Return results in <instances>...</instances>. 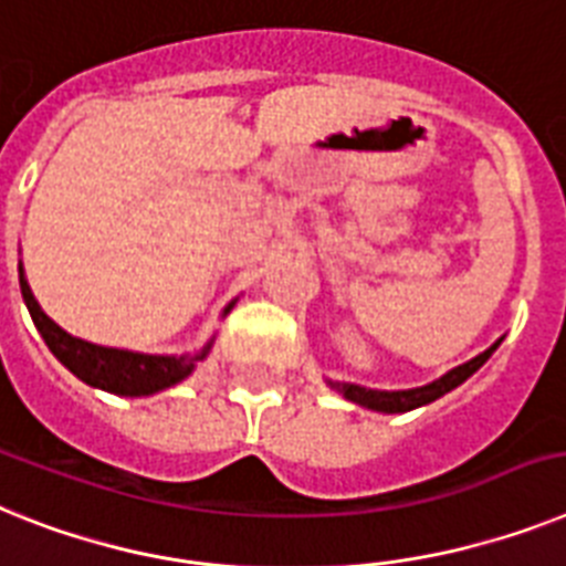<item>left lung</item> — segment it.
Listing matches in <instances>:
<instances>
[{"instance_id": "1", "label": "left lung", "mask_w": 566, "mask_h": 566, "mask_svg": "<svg viewBox=\"0 0 566 566\" xmlns=\"http://www.w3.org/2000/svg\"><path fill=\"white\" fill-rule=\"evenodd\" d=\"M501 342H495L492 348H486L483 354H478L469 363L458 365L449 374H443L440 379L429 382V386L422 388H408V391H371V388H359L350 386V382H331V388H336L339 394H345L350 402H359L365 408H374V411H386V415H400V411H411V408H420L426 402L437 400V397H443L446 391H452L458 388L460 382H467L483 363H486L492 350L497 348Z\"/></svg>"}]
</instances>
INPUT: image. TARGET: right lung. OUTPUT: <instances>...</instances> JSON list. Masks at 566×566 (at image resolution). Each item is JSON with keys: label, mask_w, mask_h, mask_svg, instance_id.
<instances>
[{"label": "right lung", "mask_w": 566, "mask_h": 566, "mask_svg": "<svg viewBox=\"0 0 566 566\" xmlns=\"http://www.w3.org/2000/svg\"><path fill=\"white\" fill-rule=\"evenodd\" d=\"M22 273V268H19ZM19 287H22V298H25L28 313H31L33 325L42 334L51 354L69 368L71 374H77L83 382L103 391L123 394V397H144V394L164 391V388L175 386L184 377L192 374L195 359H203V354L210 350V345L198 356H149V354H132V350L117 348H99L92 342L74 339L65 331L54 325V322L40 311L36 298H33L31 287H28L25 275H19Z\"/></svg>", "instance_id": "add662e5"}]
</instances>
